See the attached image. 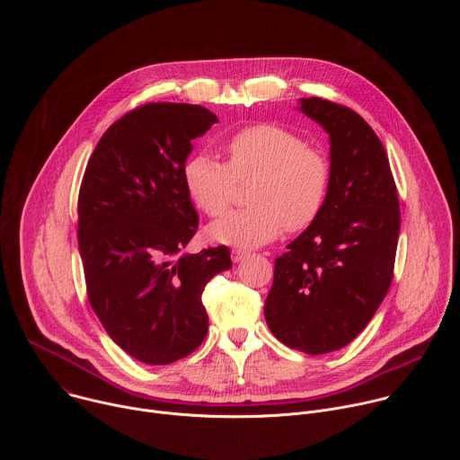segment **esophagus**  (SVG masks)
Wrapping results in <instances>:
<instances>
[{"mask_svg": "<svg viewBox=\"0 0 460 460\" xmlns=\"http://www.w3.org/2000/svg\"><path fill=\"white\" fill-rule=\"evenodd\" d=\"M247 256H249V251H245V249H233L231 251V258H233L234 264H238V261L245 260Z\"/></svg>", "mask_w": 460, "mask_h": 460, "instance_id": "34e87169", "label": "esophagus"}]
</instances>
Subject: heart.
Wrapping results in <instances>:
<instances>
[{"mask_svg": "<svg viewBox=\"0 0 460 460\" xmlns=\"http://www.w3.org/2000/svg\"><path fill=\"white\" fill-rule=\"evenodd\" d=\"M229 164L209 153H196L183 165L190 200L209 217L222 215L233 199L236 180L254 178L251 208L229 211L209 226V236L226 245L254 247L275 240L284 227L302 231L320 215L330 164L291 130L275 123L243 127L226 142Z\"/></svg>", "mask_w": 460, "mask_h": 460, "instance_id": "obj_1", "label": "heart"}]
</instances>
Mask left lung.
<instances>
[{
	"mask_svg": "<svg viewBox=\"0 0 460 460\" xmlns=\"http://www.w3.org/2000/svg\"><path fill=\"white\" fill-rule=\"evenodd\" d=\"M330 135V189L316 220L275 260L264 314L288 348L323 355L348 346L382 304L395 266L401 209L382 142L355 111L300 98Z\"/></svg>",
	"mask_w": 460,
	"mask_h": 460,
	"instance_id": "obj_1",
	"label": "left lung"
}]
</instances>
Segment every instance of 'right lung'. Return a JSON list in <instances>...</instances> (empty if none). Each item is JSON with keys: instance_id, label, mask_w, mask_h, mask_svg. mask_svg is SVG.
Listing matches in <instances>:
<instances>
[{"instance_id": "add662e5", "label": "right lung", "mask_w": 460, "mask_h": 460, "mask_svg": "<svg viewBox=\"0 0 460 460\" xmlns=\"http://www.w3.org/2000/svg\"><path fill=\"white\" fill-rule=\"evenodd\" d=\"M217 121L189 103L130 111L105 130L82 181L78 245L89 302L109 337L149 366L204 342V288L233 266L226 245L183 252L199 227L183 165L190 142Z\"/></svg>"}]
</instances>
